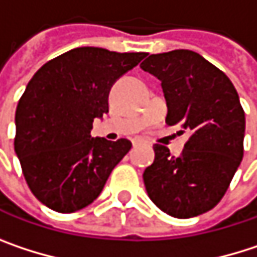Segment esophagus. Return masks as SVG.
<instances>
[{"label": "esophagus", "instance_id": "esophagus-1", "mask_svg": "<svg viewBox=\"0 0 257 257\" xmlns=\"http://www.w3.org/2000/svg\"><path fill=\"white\" fill-rule=\"evenodd\" d=\"M138 144H141V140H140V138H134V140H132V146L135 147V146H138Z\"/></svg>", "mask_w": 257, "mask_h": 257}]
</instances>
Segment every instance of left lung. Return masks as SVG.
<instances>
[{"mask_svg":"<svg viewBox=\"0 0 257 257\" xmlns=\"http://www.w3.org/2000/svg\"><path fill=\"white\" fill-rule=\"evenodd\" d=\"M161 80L170 126L189 129L180 156L155 144V161L143 179L164 213L189 219L219 204L242 161L244 110L228 76L192 50L150 55L140 65Z\"/></svg>","mask_w":257,"mask_h":257,"instance_id":"1","label":"left lung"}]
</instances>
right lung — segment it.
Here are the masks:
<instances>
[{
    "label": "right lung",
    "instance_id": "obj_1",
    "mask_svg": "<svg viewBox=\"0 0 257 257\" xmlns=\"http://www.w3.org/2000/svg\"><path fill=\"white\" fill-rule=\"evenodd\" d=\"M146 53L77 47L44 64L16 108L15 150L34 196L58 213L92 204L132 147L120 138L90 137L93 119L108 113L116 80Z\"/></svg>",
    "mask_w": 257,
    "mask_h": 257
}]
</instances>
